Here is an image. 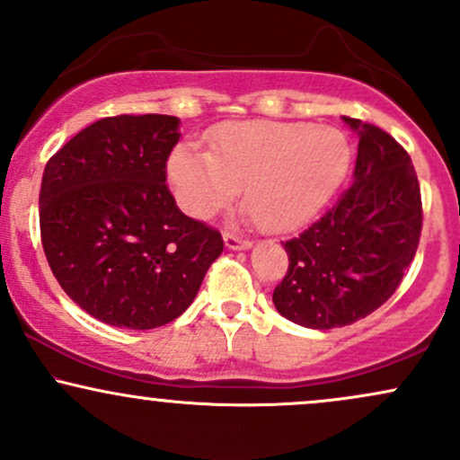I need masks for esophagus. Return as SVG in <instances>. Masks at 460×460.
Instances as JSON below:
<instances>
[{
	"label": "esophagus",
	"instance_id": "34e87169",
	"mask_svg": "<svg viewBox=\"0 0 460 460\" xmlns=\"http://www.w3.org/2000/svg\"><path fill=\"white\" fill-rule=\"evenodd\" d=\"M223 240H225V246L231 248V251H246V248H251V242H248L246 237L229 234V231H225Z\"/></svg>",
	"mask_w": 460,
	"mask_h": 460
}]
</instances>
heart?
Here are the masks:
<instances>
[{"mask_svg": "<svg viewBox=\"0 0 460 460\" xmlns=\"http://www.w3.org/2000/svg\"><path fill=\"white\" fill-rule=\"evenodd\" d=\"M350 164L346 136L309 123L246 120L226 125L212 149L179 145L168 179L183 212L209 218L242 188V208L266 231L305 225L344 179Z\"/></svg>", "mask_w": 460, "mask_h": 460, "instance_id": "1", "label": "heart"}]
</instances>
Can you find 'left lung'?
Listing matches in <instances>:
<instances>
[{
    "mask_svg": "<svg viewBox=\"0 0 460 460\" xmlns=\"http://www.w3.org/2000/svg\"><path fill=\"white\" fill-rule=\"evenodd\" d=\"M358 136L355 181L298 237L285 242L288 274L272 303L283 318L329 331L387 303L413 261L421 197L409 153L387 131L348 119Z\"/></svg>",
    "mask_w": 460,
    "mask_h": 460,
    "instance_id": "obj_1",
    "label": "left lung"
}]
</instances>
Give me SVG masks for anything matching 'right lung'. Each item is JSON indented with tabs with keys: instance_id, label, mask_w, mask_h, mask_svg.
Instances as JSON below:
<instances>
[{
	"instance_id": "right-lung-1",
	"label": "right lung",
	"mask_w": 460,
	"mask_h": 460,
	"mask_svg": "<svg viewBox=\"0 0 460 460\" xmlns=\"http://www.w3.org/2000/svg\"><path fill=\"white\" fill-rule=\"evenodd\" d=\"M179 119L110 116L47 162L40 237L73 303L120 329L146 331L186 311L223 235L188 218L166 186Z\"/></svg>"
}]
</instances>
